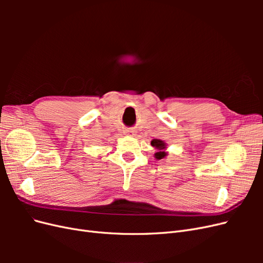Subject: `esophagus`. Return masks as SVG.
I'll return each mask as SVG.
<instances>
[{"instance_id": "obj_1", "label": "esophagus", "mask_w": 263, "mask_h": 263, "mask_svg": "<svg viewBox=\"0 0 263 263\" xmlns=\"http://www.w3.org/2000/svg\"><path fill=\"white\" fill-rule=\"evenodd\" d=\"M127 133H133V132H127Z\"/></svg>"}]
</instances>
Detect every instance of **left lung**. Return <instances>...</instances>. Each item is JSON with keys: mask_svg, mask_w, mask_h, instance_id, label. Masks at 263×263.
Listing matches in <instances>:
<instances>
[{"mask_svg": "<svg viewBox=\"0 0 263 263\" xmlns=\"http://www.w3.org/2000/svg\"><path fill=\"white\" fill-rule=\"evenodd\" d=\"M151 146H154L157 149H159L158 153L155 155L157 159H162V158L165 157L166 154L163 151V149H165V144H164L162 140H160V139H154L153 141H151Z\"/></svg>", "mask_w": 263, "mask_h": 263, "instance_id": "1", "label": "left lung"}]
</instances>
